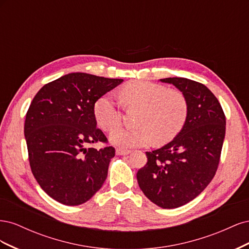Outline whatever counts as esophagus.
Wrapping results in <instances>:
<instances>
[{
    "label": "esophagus",
    "instance_id": "34e87169",
    "mask_svg": "<svg viewBox=\"0 0 249 249\" xmlns=\"http://www.w3.org/2000/svg\"><path fill=\"white\" fill-rule=\"evenodd\" d=\"M129 154H131V150L129 149H123V148L116 149V155L118 156H127Z\"/></svg>",
    "mask_w": 249,
    "mask_h": 249
}]
</instances>
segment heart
Returning a JSON list of instances; mask_svg holds the SVG:
<instances>
[{"label":"heart","mask_w":249,"mask_h":249,"mask_svg":"<svg viewBox=\"0 0 249 249\" xmlns=\"http://www.w3.org/2000/svg\"><path fill=\"white\" fill-rule=\"evenodd\" d=\"M118 96L125 107L141 108L136 129L115 126L122 120V111L110 94L97 99L93 106L96 124L103 130L111 131L110 142L118 147H139L164 144L175 138L183 129L188 115L185 95L176 89L146 81H132L119 89Z\"/></svg>","instance_id":"b5f03b06"}]
</instances>
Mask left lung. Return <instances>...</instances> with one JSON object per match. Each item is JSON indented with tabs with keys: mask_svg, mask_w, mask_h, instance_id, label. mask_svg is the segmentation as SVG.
<instances>
[{
	"mask_svg": "<svg viewBox=\"0 0 249 249\" xmlns=\"http://www.w3.org/2000/svg\"><path fill=\"white\" fill-rule=\"evenodd\" d=\"M176 86L188 103L183 129L167 144L146 152L138 170V185L162 209L191 201L206 189L219 164L225 136V116L216 96L203 84L186 78L161 79Z\"/></svg>",
	"mask_w": 249,
	"mask_h": 249,
	"instance_id": "left-lung-1",
	"label": "left lung"
}]
</instances>
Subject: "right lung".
<instances>
[{
    "label": "right lung",
    "instance_id": "1",
    "mask_svg": "<svg viewBox=\"0 0 249 249\" xmlns=\"http://www.w3.org/2000/svg\"><path fill=\"white\" fill-rule=\"evenodd\" d=\"M124 82L71 72L44 85L30 105L25 120L31 170L41 189L65 206L91 198L107 178L114 147L87 148L106 142L96 127L97 99Z\"/></svg>",
    "mask_w": 249,
    "mask_h": 249
}]
</instances>
